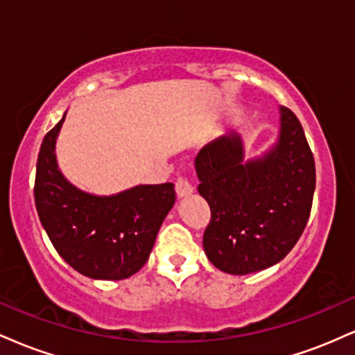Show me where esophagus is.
I'll return each instance as SVG.
<instances>
[{"label":"esophagus","mask_w":355,"mask_h":355,"mask_svg":"<svg viewBox=\"0 0 355 355\" xmlns=\"http://www.w3.org/2000/svg\"><path fill=\"white\" fill-rule=\"evenodd\" d=\"M175 190H177L178 197H187L193 191V185L185 177H178L177 182H175Z\"/></svg>","instance_id":"1"}]
</instances>
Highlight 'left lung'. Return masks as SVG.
Listing matches in <instances>:
<instances>
[{
	"mask_svg": "<svg viewBox=\"0 0 355 355\" xmlns=\"http://www.w3.org/2000/svg\"><path fill=\"white\" fill-rule=\"evenodd\" d=\"M198 193L211 217L203 250L218 270L234 275L275 266L307 225L315 164L299 118L280 108V135L262 158L243 162L237 133L205 145L195 158Z\"/></svg>",
	"mask_w": 355,
	"mask_h": 355,
	"instance_id": "1",
	"label": "left lung"
}]
</instances>
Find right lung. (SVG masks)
Listing matches in <instances>:
<instances>
[{
  "instance_id": "1",
  "label": "right lung",
  "mask_w": 355,
  "mask_h": 355,
  "mask_svg": "<svg viewBox=\"0 0 355 355\" xmlns=\"http://www.w3.org/2000/svg\"><path fill=\"white\" fill-rule=\"evenodd\" d=\"M64 115L43 138L35 178L40 222L61 259L89 279L137 274L175 203L173 183L138 185L96 197L71 185L56 164L55 144Z\"/></svg>"
}]
</instances>
